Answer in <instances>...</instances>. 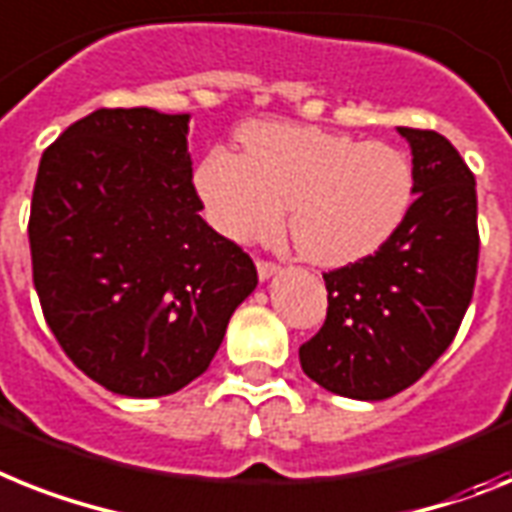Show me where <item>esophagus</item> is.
Listing matches in <instances>:
<instances>
[{
	"instance_id": "esophagus-1",
	"label": "esophagus",
	"mask_w": 512,
	"mask_h": 512,
	"mask_svg": "<svg viewBox=\"0 0 512 512\" xmlns=\"http://www.w3.org/2000/svg\"><path fill=\"white\" fill-rule=\"evenodd\" d=\"M256 272H259V280L266 282L272 280L280 269H277V264H272V261H256Z\"/></svg>"
}]
</instances>
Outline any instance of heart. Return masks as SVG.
Returning <instances> with one entry per match:
<instances>
[{"label":"heart","mask_w":512,"mask_h":512,"mask_svg":"<svg viewBox=\"0 0 512 512\" xmlns=\"http://www.w3.org/2000/svg\"><path fill=\"white\" fill-rule=\"evenodd\" d=\"M240 143L243 156L214 149L193 175L206 222L232 243L272 238L287 206L303 259L340 269L387 246L411 214L416 177L398 146L290 122L248 125Z\"/></svg>","instance_id":"1"}]
</instances>
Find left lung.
Here are the masks:
<instances>
[{"label": "left lung", "instance_id": "8db88e82", "mask_svg": "<svg viewBox=\"0 0 512 512\" xmlns=\"http://www.w3.org/2000/svg\"><path fill=\"white\" fill-rule=\"evenodd\" d=\"M398 133L413 154L411 214L374 256L324 274L327 322L298 350L324 390L371 403L411 387L450 348L479 264L471 170L445 135Z\"/></svg>", "mask_w": 512, "mask_h": 512}]
</instances>
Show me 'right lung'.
<instances>
[{
    "label": "right lung",
    "mask_w": 512,
    "mask_h": 512,
    "mask_svg": "<svg viewBox=\"0 0 512 512\" xmlns=\"http://www.w3.org/2000/svg\"><path fill=\"white\" fill-rule=\"evenodd\" d=\"M190 114L96 109L44 151L31 201L33 285L86 377L162 398L209 369L256 266L201 219Z\"/></svg>",
    "instance_id": "right-lung-1"
}]
</instances>
